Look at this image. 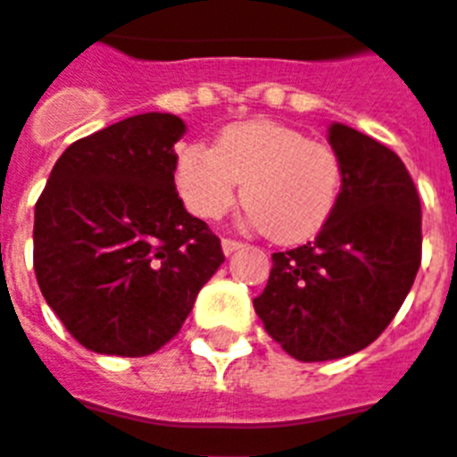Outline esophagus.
I'll return each instance as SVG.
<instances>
[{"instance_id": "1", "label": "esophagus", "mask_w": 457, "mask_h": 457, "mask_svg": "<svg viewBox=\"0 0 457 457\" xmlns=\"http://www.w3.org/2000/svg\"><path fill=\"white\" fill-rule=\"evenodd\" d=\"M244 244L237 242V239H222V253L225 256H229V253H235L237 249H242Z\"/></svg>"}]
</instances>
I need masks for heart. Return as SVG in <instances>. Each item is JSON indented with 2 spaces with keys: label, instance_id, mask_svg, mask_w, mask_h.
<instances>
[{
  "label": "heart",
  "instance_id": "b5f03b06",
  "mask_svg": "<svg viewBox=\"0 0 457 457\" xmlns=\"http://www.w3.org/2000/svg\"><path fill=\"white\" fill-rule=\"evenodd\" d=\"M175 185L187 208L215 220L237 201L246 222L279 244H301L329 220L341 192L339 154L272 120L228 125L215 149L187 142L175 152Z\"/></svg>",
  "mask_w": 457,
  "mask_h": 457
}]
</instances>
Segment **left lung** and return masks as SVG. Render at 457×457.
<instances>
[{
  "mask_svg": "<svg viewBox=\"0 0 457 457\" xmlns=\"http://www.w3.org/2000/svg\"><path fill=\"white\" fill-rule=\"evenodd\" d=\"M327 139L341 161V192L312 242L272 253L253 299L265 332L303 362L370 346L411 292L422 261V211L403 161L344 123Z\"/></svg>",
  "mask_w": 457,
  "mask_h": 457,
  "instance_id": "obj_1",
  "label": "left lung"
}]
</instances>
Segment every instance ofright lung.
Listing matches in <instances>:
<instances>
[{"label": "right lung", "instance_id": "1", "mask_svg": "<svg viewBox=\"0 0 457 457\" xmlns=\"http://www.w3.org/2000/svg\"><path fill=\"white\" fill-rule=\"evenodd\" d=\"M172 113H139L61 154L35 204V275L68 332L104 355L168 344L220 268V239L175 192Z\"/></svg>", "mask_w": 457, "mask_h": 457}]
</instances>
